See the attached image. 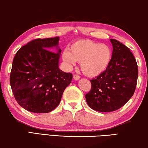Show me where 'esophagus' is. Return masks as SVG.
Listing matches in <instances>:
<instances>
[{"mask_svg":"<svg viewBox=\"0 0 148 148\" xmlns=\"http://www.w3.org/2000/svg\"><path fill=\"white\" fill-rule=\"evenodd\" d=\"M73 79L75 80V81H77V80H79L80 79V77H79V75H78L75 74V75H73Z\"/></svg>","mask_w":148,"mask_h":148,"instance_id":"1","label":"esophagus"}]
</instances>
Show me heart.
Here are the masks:
<instances>
[{
  "label": "heart",
  "instance_id": "obj_1",
  "mask_svg": "<svg viewBox=\"0 0 148 148\" xmlns=\"http://www.w3.org/2000/svg\"><path fill=\"white\" fill-rule=\"evenodd\" d=\"M111 50L108 45L90 40H79L63 52L62 58L67 65L81 62V69L88 77H96L106 71L111 60Z\"/></svg>",
  "mask_w": 148,
  "mask_h": 148
}]
</instances>
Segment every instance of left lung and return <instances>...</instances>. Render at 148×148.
Listing matches in <instances>:
<instances>
[{"label":"left lung","mask_w":148,"mask_h":148,"mask_svg":"<svg viewBox=\"0 0 148 148\" xmlns=\"http://www.w3.org/2000/svg\"><path fill=\"white\" fill-rule=\"evenodd\" d=\"M113 52L108 68L90 80L91 89L85 98L89 107L100 112L119 110L134 93L138 68L130 49L119 41L110 39Z\"/></svg>","instance_id":"8db88e82"}]
</instances>
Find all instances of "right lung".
I'll return each mask as SVG.
<instances>
[{
  "label": "right lung",
  "instance_id": "obj_1",
  "mask_svg": "<svg viewBox=\"0 0 148 148\" xmlns=\"http://www.w3.org/2000/svg\"><path fill=\"white\" fill-rule=\"evenodd\" d=\"M59 37L37 38L19 49L14 58L10 83L17 102L29 111L48 113L59 105L73 75L58 67L62 50ZM56 46L57 52L48 50Z\"/></svg>",
  "mask_w": 148,
  "mask_h": 148
}]
</instances>
